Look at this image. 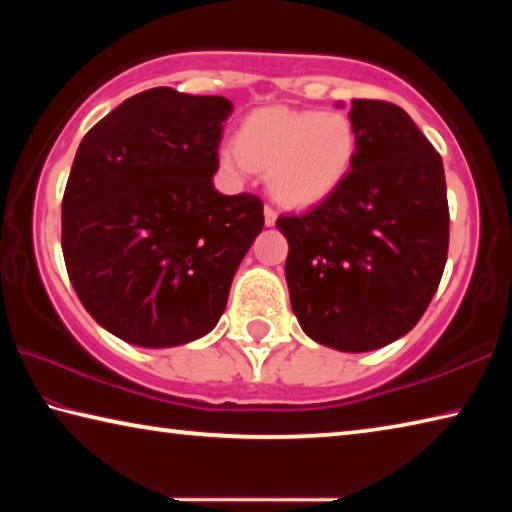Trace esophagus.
<instances>
[{
  "label": "esophagus",
  "instance_id": "obj_1",
  "mask_svg": "<svg viewBox=\"0 0 512 512\" xmlns=\"http://www.w3.org/2000/svg\"><path fill=\"white\" fill-rule=\"evenodd\" d=\"M275 221H277V212L273 210L271 205H266L264 207V223L268 225V228H271V225H275Z\"/></svg>",
  "mask_w": 512,
  "mask_h": 512
}]
</instances>
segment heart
I'll use <instances>...</instances> for the list:
<instances>
[{"label":"heart","instance_id":"1","mask_svg":"<svg viewBox=\"0 0 512 512\" xmlns=\"http://www.w3.org/2000/svg\"><path fill=\"white\" fill-rule=\"evenodd\" d=\"M235 144L219 153L223 169L244 173L250 164L268 171L273 198L289 207L323 203L357 160V131L339 110L257 108L239 124Z\"/></svg>","mask_w":512,"mask_h":512}]
</instances>
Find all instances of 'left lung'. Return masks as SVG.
Here are the masks:
<instances>
[{
  "mask_svg": "<svg viewBox=\"0 0 512 512\" xmlns=\"http://www.w3.org/2000/svg\"><path fill=\"white\" fill-rule=\"evenodd\" d=\"M357 160L305 214L277 219L289 241L291 307L309 339L341 352L411 332L436 293L449 246L445 169L406 112L354 99Z\"/></svg>",
  "mask_w": 512,
  "mask_h": 512,
  "instance_id": "obj_1",
  "label": "left lung"
}]
</instances>
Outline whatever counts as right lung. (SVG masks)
I'll use <instances>...</instances> for the list:
<instances>
[{"label": "right lung", "mask_w": 512, "mask_h": 512, "mask_svg": "<svg viewBox=\"0 0 512 512\" xmlns=\"http://www.w3.org/2000/svg\"><path fill=\"white\" fill-rule=\"evenodd\" d=\"M232 103L153 88L85 133L63 196V257L97 323L142 348L212 332L241 259L264 228L253 194L223 196Z\"/></svg>", "instance_id": "add662e5"}]
</instances>
